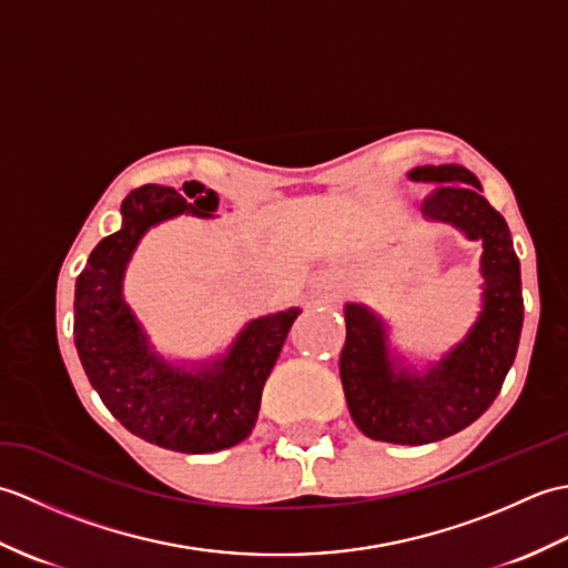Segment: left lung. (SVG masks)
Returning a JSON list of instances; mask_svg holds the SVG:
<instances>
[{
	"instance_id": "left-lung-1",
	"label": "left lung",
	"mask_w": 568,
	"mask_h": 568,
	"mask_svg": "<svg viewBox=\"0 0 568 568\" xmlns=\"http://www.w3.org/2000/svg\"><path fill=\"white\" fill-rule=\"evenodd\" d=\"M407 175L434 187L422 202L427 220L484 244V307L464 342L417 373L390 356L388 327L376 312L346 303L339 373L348 413L366 437L417 446L452 437L493 405L520 344L525 305L508 222L480 195L478 178L454 163L413 168Z\"/></svg>"
}]
</instances>
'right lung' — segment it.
<instances>
[{"mask_svg":"<svg viewBox=\"0 0 568 568\" xmlns=\"http://www.w3.org/2000/svg\"><path fill=\"white\" fill-rule=\"evenodd\" d=\"M214 190L190 180L180 190L143 185L122 202V229L90 253L75 283V346L106 409L163 449L212 454L244 442L256 427L261 393L300 307L251 320L229 352L200 368H180L149 344L124 300L131 253L151 226L178 214L214 216Z\"/></svg>","mask_w":568,"mask_h":568,"instance_id":"add662e5","label":"right lung"}]
</instances>
